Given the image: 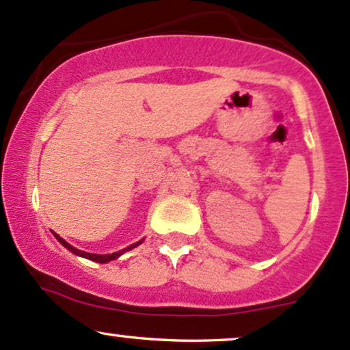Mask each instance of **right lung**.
<instances>
[{
    "mask_svg": "<svg viewBox=\"0 0 350 350\" xmlns=\"http://www.w3.org/2000/svg\"><path fill=\"white\" fill-rule=\"evenodd\" d=\"M53 236L56 237L57 241H59L61 243V245H64V247L68 249L69 252H72V254H76V256H79V257H84V259H90V260H94V262H99V264H106V262H109V260H114V259H118L119 256H122L124 254L126 251H131V249H134L136 247V245H139L141 243H143V239L141 241H137L136 244H131V245H128V247H124V249H121V251H118V252H113V254H93V252H86V251H79V249H76V247H72L71 244L69 243H66V241L63 239V237H59L57 236L56 232H53Z\"/></svg>",
    "mask_w": 350,
    "mask_h": 350,
    "instance_id": "add662e5",
    "label": "right lung"
}]
</instances>
